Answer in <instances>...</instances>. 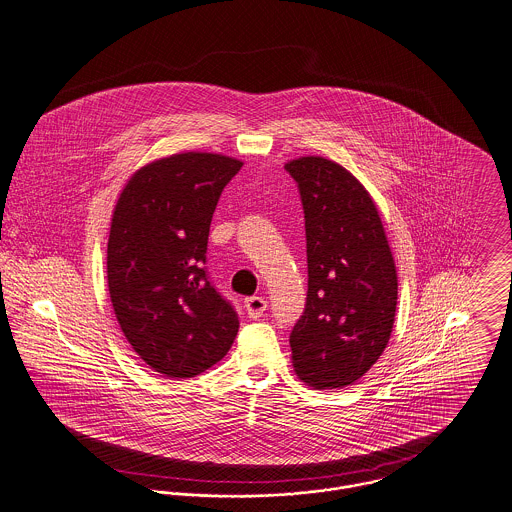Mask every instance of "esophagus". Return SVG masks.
<instances>
[{
  "instance_id": "esophagus-1",
  "label": "esophagus",
  "mask_w": 512,
  "mask_h": 512,
  "mask_svg": "<svg viewBox=\"0 0 512 512\" xmlns=\"http://www.w3.org/2000/svg\"><path fill=\"white\" fill-rule=\"evenodd\" d=\"M266 307H268V303H266L264 297H248V299L244 301V309H246V313H248L250 319L262 317V313L266 311Z\"/></svg>"
}]
</instances>
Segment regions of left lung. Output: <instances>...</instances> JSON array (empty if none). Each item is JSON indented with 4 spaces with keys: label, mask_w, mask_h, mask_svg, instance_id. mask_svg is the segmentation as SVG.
Wrapping results in <instances>:
<instances>
[{
    "label": "left lung",
    "mask_w": 512,
    "mask_h": 512,
    "mask_svg": "<svg viewBox=\"0 0 512 512\" xmlns=\"http://www.w3.org/2000/svg\"><path fill=\"white\" fill-rule=\"evenodd\" d=\"M305 209L309 291L291 364L313 389L346 387L383 354L397 311V268L370 191L325 156L289 160Z\"/></svg>",
    "instance_id": "left-lung-1"
}]
</instances>
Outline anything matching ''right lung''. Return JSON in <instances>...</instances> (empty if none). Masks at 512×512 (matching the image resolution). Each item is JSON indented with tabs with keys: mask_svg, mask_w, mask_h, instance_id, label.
Here are the masks:
<instances>
[{
	"mask_svg": "<svg viewBox=\"0 0 512 512\" xmlns=\"http://www.w3.org/2000/svg\"><path fill=\"white\" fill-rule=\"evenodd\" d=\"M242 162L178 152L139 168L119 193L107 240V287L127 342L164 377L187 379L225 358L233 307L205 274L209 227Z\"/></svg>",
	"mask_w": 512,
	"mask_h": 512,
	"instance_id": "obj_1",
	"label": "right lung"
}]
</instances>
